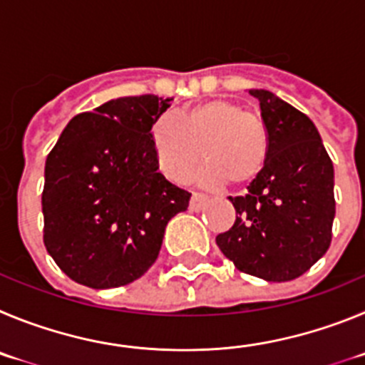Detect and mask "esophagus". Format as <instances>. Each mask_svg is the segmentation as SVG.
I'll use <instances>...</instances> for the list:
<instances>
[{"label":"esophagus","mask_w":365,"mask_h":365,"mask_svg":"<svg viewBox=\"0 0 365 365\" xmlns=\"http://www.w3.org/2000/svg\"><path fill=\"white\" fill-rule=\"evenodd\" d=\"M207 202H209V198H207L205 195H202V192H192V196H190V202H189V209L190 211L198 212L207 205Z\"/></svg>","instance_id":"obj_1"}]
</instances>
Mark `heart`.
Segmentation results:
<instances>
[{
  "instance_id": "heart-1",
  "label": "heart",
  "mask_w": 365,
  "mask_h": 365,
  "mask_svg": "<svg viewBox=\"0 0 365 365\" xmlns=\"http://www.w3.org/2000/svg\"><path fill=\"white\" fill-rule=\"evenodd\" d=\"M150 143L163 175L176 183L189 182L200 162V183L218 189L225 183L244 187L255 182L269 156L265 121L229 100H209L150 127Z\"/></svg>"
}]
</instances>
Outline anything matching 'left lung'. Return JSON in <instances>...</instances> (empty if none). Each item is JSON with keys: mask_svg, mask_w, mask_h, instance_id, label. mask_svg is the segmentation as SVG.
I'll return each instance as SVG.
<instances>
[{"mask_svg": "<svg viewBox=\"0 0 365 365\" xmlns=\"http://www.w3.org/2000/svg\"><path fill=\"white\" fill-rule=\"evenodd\" d=\"M269 130V156L245 196H229L236 220L216 236L235 267L267 282L309 271L331 245L333 162L313 121L264 88H251Z\"/></svg>", "mask_w": 365, "mask_h": 365, "instance_id": "left-lung-1", "label": "left lung"}]
</instances>
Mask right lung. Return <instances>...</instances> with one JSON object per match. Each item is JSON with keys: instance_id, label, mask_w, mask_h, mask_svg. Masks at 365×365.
Instances as JSON below:
<instances>
[{"instance_id": "add662e5", "label": "right lung", "mask_w": 365, "mask_h": 365, "mask_svg": "<svg viewBox=\"0 0 365 365\" xmlns=\"http://www.w3.org/2000/svg\"><path fill=\"white\" fill-rule=\"evenodd\" d=\"M173 98L127 96L68 121L45 162L43 242L71 280L93 289L145 274L190 192L158 170L150 127Z\"/></svg>"}]
</instances>
